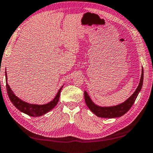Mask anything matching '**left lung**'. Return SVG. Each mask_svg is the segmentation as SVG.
<instances>
[{"instance_id":"1","label":"left lung","mask_w":153,"mask_h":153,"mask_svg":"<svg viewBox=\"0 0 153 153\" xmlns=\"http://www.w3.org/2000/svg\"><path fill=\"white\" fill-rule=\"evenodd\" d=\"M143 68L142 69V74L140 80V82L139 86H137L136 91L132 94L128 99L125 100V102L113 106H99L92 101L90 97L88 96V93L85 91V100L86 105L88 108L93 112L94 114H96L97 117L101 118H108V119H112V118L120 117L125 114L126 112H127L129 109L131 108V106L133 105L135 100L139 94V92L141 90V88L143 86Z\"/></svg>"}]
</instances>
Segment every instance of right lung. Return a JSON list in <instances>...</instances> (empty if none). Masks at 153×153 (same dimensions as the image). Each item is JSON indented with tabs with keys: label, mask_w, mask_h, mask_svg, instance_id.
I'll return each instance as SVG.
<instances>
[{
	"label": "right lung",
	"mask_w": 153,
	"mask_h": 153,
	"mask_svg": "<svg viewBox=\"0 0 153 153\" xmlns=\"http://www.w3.org/2000/svg\"><path fill=\"white\" fill-rule=\"evenodd\" d=\"M5 76H6V86H7V93L8 95V97L12 102L14 106H15L16 108H18L20 111H21L24 113L27 114L31 117H40L42 115L45 114L47 112H49L52 110L54 106L56 105L59 100L60 97V93L61 91V89L62 86L59 89L58 93H57L56 97L54 99L45 105H33V104H30L28 102H26L23 101L19 98L17 97L15 94H14L13 92L11 90L9 85H8L7 82V73H5Z\"/></svg>",
	"instance_id": "right-lung-1"
}]
</instances>
